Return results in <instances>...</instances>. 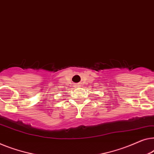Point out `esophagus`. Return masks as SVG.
Segmentation results:
<instances>
[{"mask_svg": "<svg viewBox=\"0 0 154 154\" xmlns=\"http://www.w3.org/2000/svg\"><path fill=\"white\" fill-rule=\"evenodd\" d=\"M75 86H76V88H79V86H81V85H80L79 84H77V85H75Z\"/></svg>", "mask_w": 154, "mask_h": 154, "instance_id": "obj_1", "label": "esophagus"}]
</instances>
